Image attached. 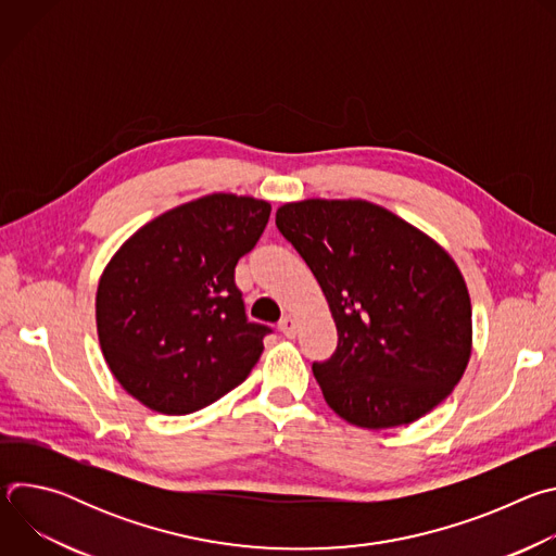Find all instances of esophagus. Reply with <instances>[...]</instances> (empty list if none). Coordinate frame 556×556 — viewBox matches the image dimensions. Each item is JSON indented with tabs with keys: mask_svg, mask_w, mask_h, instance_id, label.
Segmentation results:
<instances>
[{
	"mask_svg": "<svg viewBox=\"0 0 556 556\" xmlns=\"http://www.w3.org/2000/svg\"><path fill=\"white\" fill-rule=\"evenodd\" d=\"M279 332L288 339H294L296 337V321L292 319V316H283V319L279 321Z\"/></svg>",
	"mask_w": 556,
	"mask_h": 556,
	"instance_id": "obj_1",
	"label": "esophagus"
}]
</instances>
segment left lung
Returning <instances> with one entry per match:
<instances>
[{
    "label": "left lung",
    "mask_w": 556,
    "mask_h": 556,
    "mask_svg": "<svg viewBox=\"0 0 556 556\" xmlns=\"http://www.w3.org/2000/svg\"><path fill=\"white\" fill-rule=\"evenodd\" d=\"M277 228L319 281L339 345L312 363L326 403L363 429L409 425L438 407L470 356V299L429 235L365 200H303Z\"/></svg>",
    "instance_id": "8db88e82"
}]
</instances>
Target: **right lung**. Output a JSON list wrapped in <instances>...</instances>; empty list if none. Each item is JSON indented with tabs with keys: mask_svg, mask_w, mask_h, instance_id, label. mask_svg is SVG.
<instances>
[{
	"mask_svg": "<svg viewBox=\"0 0 556 556\" xmlns=\"http://www.w3.org/2000/svg\"><path fill=\"white\" fill-rule=\"evenodd\" d=\"M270 204L213 193L151 219L118 249L97 290L103 356L144 407L182 416L244 382L273 330L249 321L235 266Z\"/></svg>",
	"mask_w": 556,
	"mask_h": 556,
	"instance_id": "1",
	"label": "right lung"
}]
</instances>
